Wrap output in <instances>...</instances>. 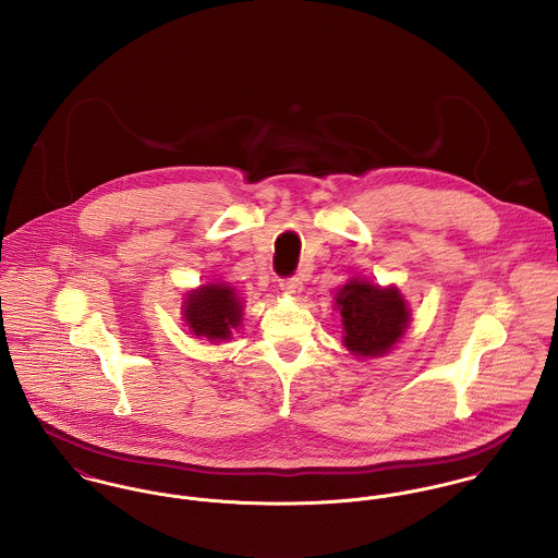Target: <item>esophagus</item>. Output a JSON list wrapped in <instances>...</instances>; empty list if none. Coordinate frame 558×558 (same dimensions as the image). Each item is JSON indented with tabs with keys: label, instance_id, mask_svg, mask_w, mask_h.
<instances>
[{
	"label": "esophagus",
	"instance_id": "esophagus-1",
	"mask_svg": "<svg viewBox=\"0 0 558 558\" xmlns=\"http://www.w3.org/2000/svg\"><path fill=\"white\" fill-rule=\"evenodd\" d=\"M279 288H281L286 294L296 296V294L303 292V281H301L299 277H290V279H283V281L279 283Z\"/></svg>",
	"mask_w": 558,
	"mask_h": 558
}]
</instances>
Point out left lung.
<instances>
[{"label":"left lung","instance_id":"1","mask_svg":"<svg viewBox=\"0 0 558 558\" xmlns=\"http://www.w3.org/2000/svg\"><path fill=\"white\" fill-rule=\"evenodd\" d=\"M335 305L343 322V343L354 356H383L403 337L410 312L398 288L350 279Z\"/></svg>","mask_w":558,"mask_h":558}]
</instances>
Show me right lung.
Instances as JSON below:
<instances>
[{
	"label": "right lung",
	"mask_w": 558,
	"mask_h": 558,
	"mask_svg": "<svg viewBox=\"0 0 558 558\" xmlns=\"http://www.w3.org/2000/svg\"><path fill=\"white\" fill-rule=\"evenodd\" d=\"M242 318L240 303L234 288L226 283L202 286L186 294L184 301V322L191 332L208 341H223L232 337V330L239 328Z\"/></svg>",
	"instance_id": "right-lung-1"
}]
</instances>
